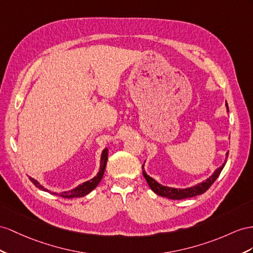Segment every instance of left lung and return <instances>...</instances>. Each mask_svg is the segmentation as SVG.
Returning <instances> with one entry per match:
<instances>
[{
	"label": "left lung",
	"mask_w": 253,
	"mask_h": 253,
	"mask_svg": "<svg viewBox=\"0 0 253 253\" xmlns=\"http://www.w3.org/2000/svg\"><path fill=\"white\" fill-rule=\"evenodd\" d=\"M226 109H228L229 112V108H228V103H225ZM229 152L226 153V157H228ZM226 160L222 164L221 167H219L218 169L211 174V176H210L206 180H203L202 183L194 185L192 187H189V188H184V189H179V188H172V187H168V186H164L159 184L158 182H156L154 178H152L150 175H147L146 172L144 171V165L142 167L143 169V176L145 177L146 182L150 186V188L160 197H165L168 199H172V200H182V199H187V198H192L199 196V194L204 193L213 184V182L218 178L219 174L221 173L222 169L225 166Z\"/></svg>",
	"instance_id": "8db88e82"
}]
</instances>
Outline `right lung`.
<instances>
[{"mask_svg": "<svg viewBox=\"0 0 253 253\" xmlns=\"http://www.w3.org/2000/svg\"><path fill=\"white\" fill-rule=\"evenodd\" d=\"M107 160H108V148H105V150L102 151L101 153V157H100V168H99V171L98 173H97V175L95 177H93L92 179L87 180V182L85 183H82L81 185L77 186L76 188L71 189L69 191H63V192H60V193H56V192H51L49 191L48 189L44 188L43 186H42L40 183L37 182L36 179L30 177L31 182L33 183L37 188H40L43 191H47V192H51L52 194H57V196L60 197H63V198H66V199H73V198H81V197H84L86 196L87 193H89L92 190H94L97 185H98L100 183V180L103 176V173H105V170H106V166H107Z\"/></svg>", "mask_w": 253, "mask_h": 253, "instance_id": "1", "label": "right lung"}]
</instances>
